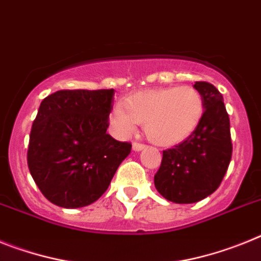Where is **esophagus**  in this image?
Returning a JSON list of instances; mask_svg holds the SVG:
<instances>
[{
    "label": "esophagus",
    "instance_id": "34e87169",
    "mask_svg": "<svg viewBox=\"0 0 261 261\" xmlns=\"http://www.w3.org/2000/svg\"><path fill=\"white\" fill-rule=\"evenodd\" d=\"M146 148V144H142L139 143V142H135V143H133V149L134 151H140V149Z\"/></svg>",
    "mask_w": 261,
    "mask_h": 261
}]
</instances>
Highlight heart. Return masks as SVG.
<instances>
[{"label": "heart", "mask_w": 261, "mask_h": 261, "mask_svg": "<svg viewBox=\"0 0 261 261\" xmlns=\"http://www.w3.org/2000/svg\"><path fill=\"white\" fill-rule=\"evenodd\" d=\"M203 114V99L192 87L159 88L134 93L112 114L118 130L130 133L143 123L144 134L159 146H174L197 128Z\"/></svg>", "instance_id": "obj_1"}]
</instances>
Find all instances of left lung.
Instances as JSON below:
<instances>
[{
  "mask_svg": "<svg viewBox=\"0 0 261 261\" xmlns=\"http://www.w3.org/2000/svg\"><path fill=\"white\" fill-rule=\"evenodd\" d=\"M194 88L203 99V114L196 130L182 143L163 151L155 187L174 203H194L218 189L227 172L232 143L223 97L206 81Z\"/></svg>",
  "mask_w": 261,
  "mask_h": 261,
  "instance_id": "left-lung-1",
  "label": "left lung"
}]
</instances>
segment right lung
Returning a JSON list of instances; mask_svg holds the SVG:
<instances>
[{
	"mask_svg": "<svg viewBox=\"0 0 261 261\" xmlns=\"http://www.w3.org/2000/svg\"><path fill=\"white\" fill-rule=\"evenodd\" d=\"M114 89L58 90L43 99L33 123L27 165L49 202L65 209L106 192L131 143L106 133Z\"/></svg>",
	"mask_w": 261,
	"mask_h": 261,
	"instance_id": "right-lung-1",
	"label": "right lung"
}]
</instances>
